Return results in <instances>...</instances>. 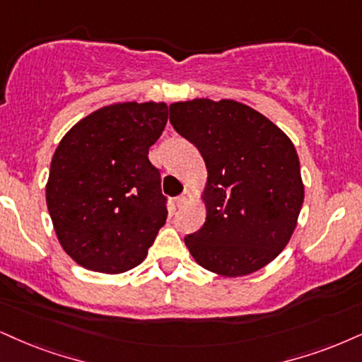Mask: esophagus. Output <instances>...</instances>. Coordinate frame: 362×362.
Returning <instances> with one entry per match:
<instances>
[{
    "label": "esophagus",
    "instance_id": "34e87169",
    "mask_svg": "<svg viewBox=\"0 0 362 362\" xmlns=\"http://www.w3.org/2000/svg\"><path fill=\"white\" fill-rule=\"evenodd\" d=\"M189 199H191V194L189 193H182L181 196H177V198H176V206L177 208L185 206V204L189 203Z\"/></svg>",
    "mask_w": 362,
    "mask_h": 362
}]
</instances>
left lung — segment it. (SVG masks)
Returning <instances> with one entry per match:
<instances>
[{
    "label": "left lung",
    "instance_id": "obj_1",
    "mask_svg": "<svg viewBox=\"0 0 362 362\" xmlns=\"http://www.w3.org/2000/svg\"><path fill=\"white\" fill-rule=\"evenodd\" d=\"M169 120L198 147L208 171L206 220L185 238L191 255L223 276L269 265L287 247L304 203L292 141L263 114L228 99L174 102Z\"/></svg>",
    "mask_w": 362,
    "mask_h": 362
}]
</instances>
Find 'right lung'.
Here are the masks:
<instances>
[{"mask_svg":"<svg viewBox=\"0 0 362 362\" xmlns=\"http://www.w3.org/2000/svg\"><path fill=\"white\" fill-rule=\"evenodd\" d=\"M166 122L164 102L105 105L58 144L47 206L62 248L83 269H134L166 223L160 174L147 158Z\"/></svg>","mask_w":362,"mask_h":362,"instance_id":"1","label":"right lung"}]
</instances>
